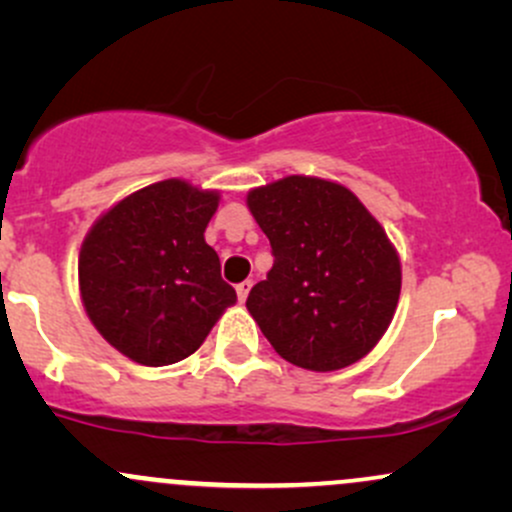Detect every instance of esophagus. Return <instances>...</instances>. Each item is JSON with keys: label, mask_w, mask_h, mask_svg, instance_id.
I'll return each mask as SVG.
<instances>
[{"label": "esophagus", "mask_w": 512, "mask_h": 512, "mask_svg": "<svg viewBox=\"0 0 512 512\" xmlns=\"http://www.w3.org/2000/svg\"><path fill=\"white\" fill-rule=\"evenodd\" d=\"M250 289H252V281H243V284H238V286H236V291H238V301H240V303H245V298H248Z\"/></svg>", "instance_id": "34e87169"}]
</instances>
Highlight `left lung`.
Masks as SVG:
<instances>
[{
    "mask_svg": "<svg viewBox=\"0 0 512 512\" xmlns=\"http://www.w3.org/2000/svg\"><path fill=\"white\" fill-rule=\"evenodd\" d=\"M248 207L274 264L245 305L276 354L317 373L366 356L402 289L385 228L344 185L305 175L250 190Z\"/></svg>",
    "mask_w": 512,
    "mask_h": 512,
    "instance_id": "obj_1",
    "label": "left lung"
}]
</instances>
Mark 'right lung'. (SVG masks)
<instances>
[{"mask_svg": "<svg viewBox=\"0 0 512 512\" xmlns=\"http://www.w3.org/2000/svg\"><path fill=\"white\" fill-rule=\"evenodd\" d=\"M219 192L170 178L117 202L79 252L81 301L93 327L142 366H170L202 346L236 291L204 231Z\"/></svg>", "mask_w": 512, "mask_h": 512, "instance_id": "1", "label": "right lung"}]
</instances>
